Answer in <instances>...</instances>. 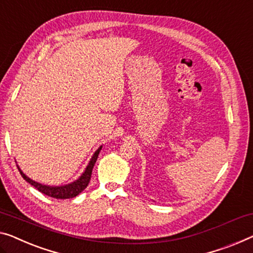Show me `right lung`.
<instances>
[{
	"instance_id": "add662e5",
	"label": "right lung",
	"mask_w": 253,
	"mask_h": 253,
	"mask_svg": "<svg viewBox=\"0 0 253 253\" xmlns=\"http://www.w3.org/2000/svg\"><path fill=\"white\" fill-rule=\"evenodd\" d=\"M101 149H102V145H101L100 148L97 149L95 152H94L93 157L90 158L88 165L86 166L85 171L83 172L81 176H79V178L74 180L73 183L66 184V185H61V186L44 185V184L35 182V180L29 178L28 176H26L24 172H22L21 169L19 168V166H18V169H19V171H20V175L22 176V178H24L26 182H28L30 185H33L34 187L37 188L41 193L47 195V197L55 198V199H71V198L77 197V195L79 193H82V192L86 188V186L88 185L90 176H92L93 167L96 163V159H97V157H99Z\"/></svg>"
}]
</instances>
